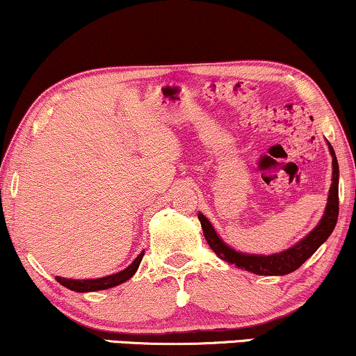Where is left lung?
Masks as SVG:
<instances>
[{
    "label": "left lung",
    "instance_id": "1",
    "mask_svg": "<svg viewBox=\"0 0 356 356\" xmlns=\"http://www.w3.org/2000/svg\"><path fill=\"white\" fill-rule=\"evenodd\" d=\"M330 154H332V186H330L329 191V199H327V207H325L324 217L321 218L319 225L314 228L313 232L309 233L308 236L303 238L298 245H295L290 250L284 252H279V254L272 256H254V254H241V252H236L232 248H228L225 243H223L218 235L213 230L211 222L207 220L202 213H199V222L202 225L204 236H206L207 245L211 246V250L216 252V254L220 257V259L230 262V264H235L240 269H245L248 272H252V274L257 275H285L290 274L298 269V267L303 264V262L311 257L316 252V250L323 245V243L330 236V233L334 232L335 223H337L339 217V163L337 157H335V152L332 145L329 144Z\"/></svg>",
    "mask_w": 356,
    "mask_h": 356
}]
</instances>
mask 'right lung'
<instances>
[{
    "instance_id": "right-lung-1",
    "label": "right lung",
    "mask_w": 356,
    "mask_h": 356,
    "mask_svg": "<svg viewBox=\"0 0 356 356\" xmlns=\"http://www.w3.org/2000/svg\"><path fill=\"white\" fill-rule=\"evenodd\" d=\"M143 256H144V252H140V254L136 257V259L133 261V264H131L129 267H126L124 270L118 272V274L104 277V279L72 280V279H61V277H56V280L60 282L63 286H66V289H70L72 291H81V293H82V291L106 290V289H111V286L123 284V282H126V280H129L131 277L134 275V272L138 270L140 261H143Z\"/></svg>"
}]
</instances>
